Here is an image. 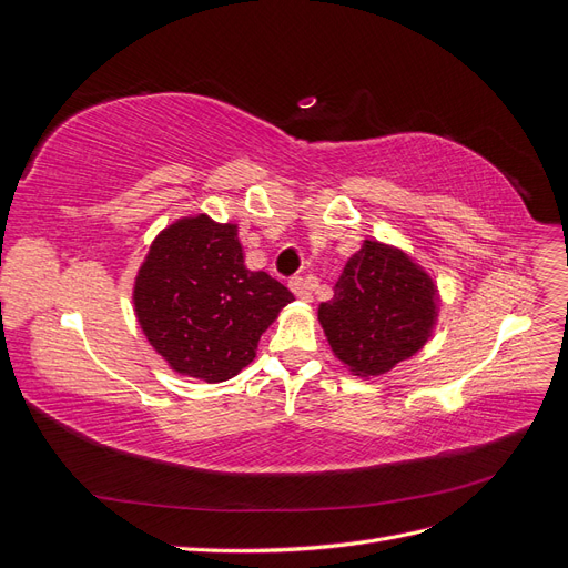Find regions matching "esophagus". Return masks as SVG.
<instances>
[{
    "instance_id": "obj_1",
    "label": "esophagus",
    "mask_w": 568,
    "mask_h": 568,
    "mask_svg": "<svg viewBox=\"0 0 568 568\" xmlns=\"http://www.w3.org/2000/svg\"><path fill=\"white\" fill-rule=\"evenodd\" d=\"M288 286H291V291H294V294L298 296V298H303V301H313V284L307 282V280H303V277H294L288 282Z\"/></svg>"
}]
</instances>
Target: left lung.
<instances>
[{"label": "left lung", "mask_w": 568, "mask_h": 568, "mask_svg": "<svg viewBox=\"0 0 568 568\" xmlns=\"http://www.w3.org/2000/svg\"><path fill=\"white\" fill-rule=\"evenodd\" d=\"M438 294L400 248L365 239L317 317L326 341L357 376H376L415 355L432 336Z\"/></svg>", "instance_id": "obj_1"}]
</instances>
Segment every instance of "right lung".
Wrapping results in <instances>:
<instances>
[{
  "label": "right lung",
  "mask_w": 568,
  "mask_h": 568,
  "mask_svg": "<svg viewBox=\"0 0 568 568\" xmlns=\"http://www.w3.org/2000/svg\"><path fill=\"white\" fill-rule=\"evenodd\" d=\"M132 298L142 332L170 369L217 384L253 363L257 341L294 294L244 265L236 225L196 215L156 236Z\"/></svg>",
  "instance_id": "1"
}]
</instances>
